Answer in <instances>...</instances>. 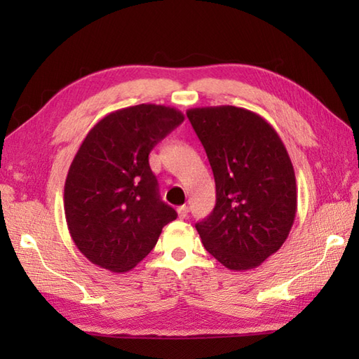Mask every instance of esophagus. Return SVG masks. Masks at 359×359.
Segmentation results:
<instances>
[{
	"instance_id": "1",
	"label": "esophagus",
	"mask_w": 359,
	"mask_h": 359,
	"mask_svg": "<svg viewBox=\"0 0 359 359\" xmlns=\"http://www.w3.org/2000/svg\"><path fill=\"white\" fill-rule=\"evenodd\" d=\"M177 215H179V219H185L188 216V207H187V205H182V207L177 208Z\"/></svg>"
}]
</instances>
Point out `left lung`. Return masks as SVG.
Masks as SVG:
<instances>
[{"label":"left lung","mask_w":359,"mask_h":359,"mask_svg":"<svg viewBox=\"0 0 359 359\" xmlns=\"http://www.w3.org/2000/svg\"><path fill=\"white\" fill-rule=\"evenodd\" d=\"M187 116L216 182V207L196 230L226 269H256L282 247L294 222L292 160L274 128L253 111L225 104Z\"/></svg>","instance_id":"8db88e82"}]
</instances>
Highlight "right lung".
<instances>
[{
  "label": "right lung",
  "mask_w": 359,
  "mask_h": 359,
  "mask_svg": "<svg viewBox=\"0 0 359 359\" xmlns=\"http://www.w3.org/2000/svg\"><path fill=\"white\" fill-rule=\"evenodd\" d=\"M184 120L170 106H129L104 116L80 144L65 184V215L74 243L93 264L129 271L177 217L160 199L148 156Z\"/></svg>",
  "instance_id": "add662e5"
}]
</instances>
